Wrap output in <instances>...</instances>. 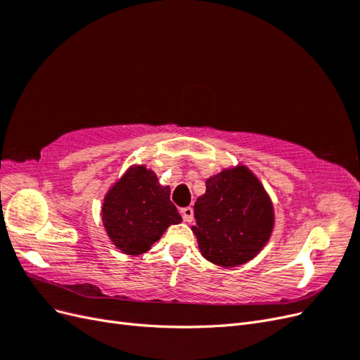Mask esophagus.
Wrapping results in <instances>:
<instances>
[{
	"instance_id": "obj_1",
	"label": "esophagus",
	"mask_w": 360,
	"mask_h": 360,
	"mask_svg": "<svg viewBox=\"0 0 360 360\" xmlns=\"http://www.w3.org/2000/svg\"><path fill=\"white\" fill-rule=\"evenodd\" d=\"M180 214L183 217V221L189 224L193 219V209L192 207H184V209H180Z\"/></svg>"
}]
</instances>
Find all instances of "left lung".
Here are the masks:
<instances>
[{
    "label": "left lung",
    "mask_w": 360,
    "mask_h": 360,
    "mask_svg": "<svg viewBox=\"0 0 360 360\" xmlns=\"http://www.w3.org/2000/svg\"><path fill=\"white\" fill-rule=\"evenodd\" d=\"M201 255L221 267L242 266L257 257L274 231V204L263 184L245 165L207 179L205 193L193 205Z\"/></svg>",
    "instance_id": "8db88e82"
}]
</instances>
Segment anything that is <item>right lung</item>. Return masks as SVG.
Masks as SVG:
<instances>
[{"label": "right lung", "instance_id": "obj_1", "mask_svg": "<svg viewBox=\"0 0 360 360\" xmlns=\"http://www.w3.org/2000/svg\"><path fill=\"white\" fill-rule=\"evenodd\" d=\"M169 192L144 165L130 167L114 183L105 195L102 221L117 249L127 255L144 254L169 225L181 222Z\"/></svg>", "mask_w": 360, "mask_h": 360}]
</instances>
